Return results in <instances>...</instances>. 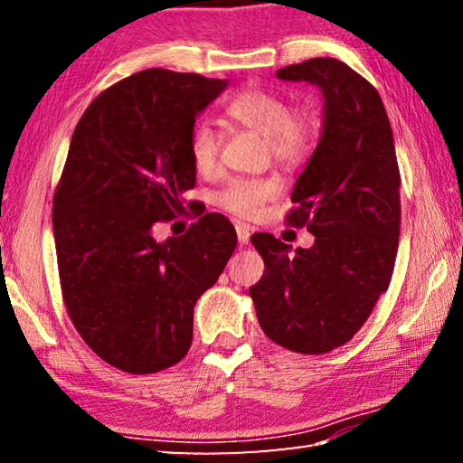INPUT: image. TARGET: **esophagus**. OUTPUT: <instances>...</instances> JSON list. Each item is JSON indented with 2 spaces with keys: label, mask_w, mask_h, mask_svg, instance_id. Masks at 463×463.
I'll return each mask as SVG.
<instances>
[{
  "label": "esophagus",
  "mask_w": 463,
  "mask_h": 463,
  "mask_svg": "<svg viewBox=\"0 0 463 463\" xmlns=\"http://www.w3.org/2000/svg\"><path fill=\"white\" fill-rule=\"evenodd\" d=\"M237 239H239V245H241V247H242V245H247L249 239H250V229H249V224H242V222H239V224H237Z\"/></svg>",
  "instance_id": "1"
}]
</instances>
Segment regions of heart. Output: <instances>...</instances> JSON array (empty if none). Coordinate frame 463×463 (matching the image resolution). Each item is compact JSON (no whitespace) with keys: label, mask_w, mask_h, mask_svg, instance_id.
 <instances>
[{"label":"heart","mask_w":463,"mask_h":463,"mask_svg":"<svg viewBox=\"0 0 463 463\" xmlns=\"http://www.w3.org/2000/svg\"><path fill=\"white\" fill-rule=\"evenodd\" d=\"M226 116L237 127L261 137L268 143L273 159L281 165H296L308 155L317 138V124L312 116L292 112L289 104L278 93L265 90H245L226 106ZM187 151L200 174H213L218 165V137L206 122L195 124ZM278 194L273 179H232L216 194L218 206L237 216H255L265 202Z\"/></svg>","instance_id":"b5f03b06"}]
</instances>
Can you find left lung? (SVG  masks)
Returning <instances> with one entry per match:
<instances>
[{
  "instance_id": "left-lung-1",
  "label": "left lung",
  "mask_w": 463,
  "mask_h": 463,
  "mask_svg": "<svg viewBox=\"0 0 463 463\" xmlns=\"http://www.w3.org/2000/svg\"><path fill=\"white\" fill-rule=\"evenodd\" d=\"M276 75L323 93V130L296 179L298 208L288 214V224L315 234V245L289 253L273 234H253L265 271L249 294L273 343L320 355L347 343L388 289L401 232V174L390 120L370 81L328 57Z\"/></svg>"
}]
</instances>
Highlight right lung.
Here are the masks:
<instances>
[{"mask_svg":"<svg viewBox=\"0 0 463 463\" xmlns=\"http://www.w3.org/2000/svg\"><path fill=\"white\" fill-rule=\"evenodd\" d=\"M226 80L145 69L91 101L54 192L62 300L81 339L109 365L155 373L185 357L194 307L237 247L222 214L155 241L195 185L187 140Z\"/></svg>","mask_w":463,"mask_h":463,"instance_id":"1","label":"right lung"}]
</instances>
